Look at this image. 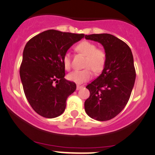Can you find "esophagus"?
I'll list each match as a JSON object with an SVG mask.
<instances>
[{
  "label": "esophagus",
  "mask_w": 155,
  "mask_h": 155,
  "mask_svg": "<svg viewBox=\"0 0 155 155\" xmlns=\"http://www.w3.org/2000/svg\"><path fill=\"white\" fill-rule=\"evenodd\" d=\"M81 88H83L82 86H79V85H77V87H76V90H79V89H81Z\"/></svg>",
  "instance_id": "34e87169"
}]
</instances>
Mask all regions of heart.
Segmentation results:
<instances>
[{
  "instance_id": "1",
  "label": "heart",
  "mask_w": 155,
  "mask_h": 155,
  "mask_svg": "<svg viewBox=\"0 0 155 155\" xmlns=\"http://www.w3.org/2000/svg\"><path fill=\"white\" fill-rule=\"evenodd\" d=\"M75 50L85 55L84 61L85 69L74 71L67 76V79L73 82L80 84L88 81L92 77V71L100 72L105 67L107 55L104 50L98 49L97 45L89 41H82L76 45ZM63 64L65 69L69 70L71 66V55L69 53H66L63 57Z\"/></svg>"
}]
</instances>
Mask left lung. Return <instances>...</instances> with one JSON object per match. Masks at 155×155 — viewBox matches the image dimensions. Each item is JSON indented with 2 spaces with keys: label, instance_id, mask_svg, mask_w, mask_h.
Segmentation results:
<instances>
[{
  "label": "left lung",
  "instance_id": "left-lung-1",
  "mask_svg": "<svg viewBox=\"0 0 155 155\" xmlns=\"http://www.w3.org/2000/svg\"><path fill=\"white\" fill-rule=\"evenodd\" d=\"M85 39L98 42L107 55L102 74L86 87L90 92L84 109L96 120H109L126 105L136 79L134 57L124 41L110 34L85 35Z\"/></svg>",
  "mask_w": 155,
  "mask_h": 155
}]
</instances>
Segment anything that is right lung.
Segmentation results:
<instances>
[{
	"mask_svg": "<svg viewBox=\"0 0 155 155\" xmlns=\"http://www.w3.org/2000/svg\"><path fill=\"white\" fill-rule=\"evenodd\" d=\"M84 37V34L50 29L26 44L20 77L28 102L41 116L56 118L66 109L67 98L76 90V85L65 79L63 57Z\"/></svg>",
	"mask_w": 155,
	"mask_h": 155,
	"instance_id": "obj_1",
	"label": "right lung"
}]
</instances>
